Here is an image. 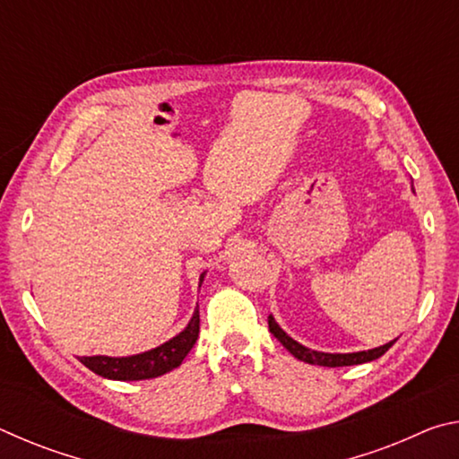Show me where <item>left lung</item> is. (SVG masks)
Wrapping results in <instances>:
<instances>
[{
  "label": "left lung",
  "instance_id": "1",
  "mask_svg": "<svg viewBox=\"0 0 459 459\" xmlns=\"http://www.w3.org/2000/svg\"><path fill=\"white\" fill-rule=\"evenodd\" d=\"M269 332L273 333V336L281 342V344L290 351L295 359L298 360H304L307 364H317V367H330V368H336V367H352V364H364V362H370V360H377L383 356L388 348H391L397 338L388 342L385 346H378V348H372V351H362V352H348V354H332V352H317L312 351V348H307L304 344H299V342H295L291 336H287V333L281 330V325L275 322L273 316H269Z\"/></svg>",
  "mask_w": 459,
  "mask_h": 459
}]
</instances>
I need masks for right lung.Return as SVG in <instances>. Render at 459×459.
<instances>
[{"mask_svg":"<svg viewBox=\"0 0 459 459\" xmlns=\"http://www.w3.org/2000/svg\"><path fill=\"white\" fill-rule=\"evenodd\" d=\"M204 273L200 275V285L204 281ZM200 332V312L194 309L190 322L178 336L169 338L164 344L152 351L134 356H79V360L95 375L111 380H145L166 375L178 368L188 356L192 346L196 344Z\"/></svg>","mask_w":459,"mask_h":459,"instance_id":"add662e5","label":"right lung"}]
</instances>
